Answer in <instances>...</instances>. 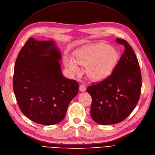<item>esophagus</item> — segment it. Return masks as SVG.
Listing matches in <instances>:
<instances>
[{
    "label": "esophagus",
    "instance_id": "1",
    "mask_svg": "<svg viewBox=\"0 0 155 155\" xmlns=\"http://www.w3.org/2000/svg\"><path fill=\"white\" fill-rule=\"evenodd\" d=\"M79 90H80L81 91H82V92L86 90V86H85L84 84H81V85L79 86Z\"/></svg>",
    "mask_w": 155,
    "mask_h": 155
}]
</instances>
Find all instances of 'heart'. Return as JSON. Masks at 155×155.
Listing matches in <instances>:
<instances>
[{
  "instance_id": "obj_1",
  "label": "heart",
  "mask_w": 155,
  "mask_h": 155,
  "mask_svg": "<svg viewBox=\"0 0 155 155\" xmlns=\"http://www.w3.org/2000/svg\"><path fill=\"white\" fill-rule=\"evenodd\" d=\"M118 57L117 51L105 43H97L79 49L74 57L65 55L64 65L71 75L81 72L79 65L86 67L90 79L100 81L108 76L113 71Z\"/></svg>"
}]
</instances>
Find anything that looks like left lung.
Here are the masks:
<instances>
[{
	"label": "left lung",
	"instance_id": "left-lung-1",
	"mask_svg": "<svg viewBox=\"0 0 155 155\" xmlns=\"http://www.w3.org/2000/svg\"><path fill=\"white\" fill-rule=\"evenodd\" d=\"M116 41L124 47V50L112 74L86 89L92 98L91 118L101 125L115 124L126 119L141 94V72L137 57L127 41L117 38Z\"/></svg>",
	"mask_w": 155,
	"mask_h": 155
}]
</instances>
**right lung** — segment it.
<instances>
[{"mask_svg":"<svg viewBox=\"0 0 155 155\" xmlns=\"http://www.w3.org/2000/svg\"><path fill=\"white\" fill-rule=\"evenodd\" d=\"M61 54L53 41L28 38L14 65L13 90L26 117L42 125L62 121L69 103L78 94L76 81L64 77Z\"/></svg>","mask_w":155,"mask_h":155,"instance_id":"add662e5","label":"right lung"}]
</instances>
